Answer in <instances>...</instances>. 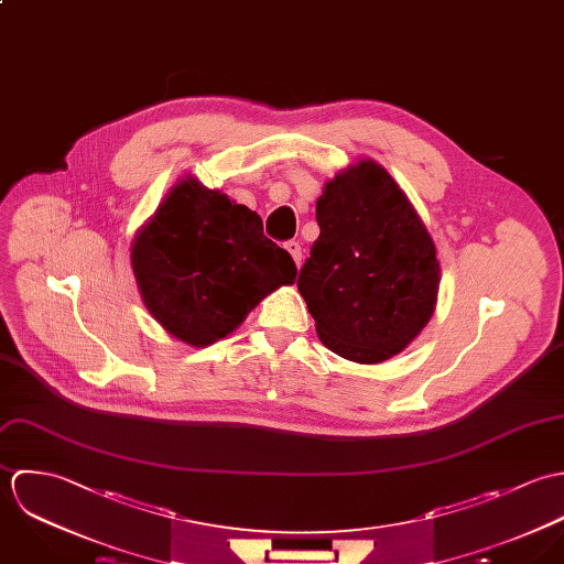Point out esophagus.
I'll return each instance as SVG.
<instances>
[{"label": "esophagus", "instance_id": "obj_1", "mask_svg": "<svg viewBox=\"0 0 564 564\" xmlns=\"http://www.w3.org/2000/svg\"><path fill=\"white\" fill-rule=\"evenodd\" d=\"M285 248H288V252L294 257L296 265H301V261H303V248H301V243H299V241H288Z\"/></svg>", "mask_w": 564, "mask_h": 564}]
</instances>
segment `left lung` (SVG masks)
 Returning <instances> with one entry per match:
<instances>
[{"instance_id":"8db88e82","label":"left lung","mask_w":564,"mask_h":564,"mask_svg":"<svg viewBox=\"0 0 564 564\" xmlns=\"http://www.w3.org/2000/svg\"><path fill=\"white\" fill-rule=\"evenodd\" d=\"M316 220L321 235L299 274V292L318 338L357 364L399 355L438 303L441 261L427 226L372 159L327 181Z\"/></svg>"}]
</instances>
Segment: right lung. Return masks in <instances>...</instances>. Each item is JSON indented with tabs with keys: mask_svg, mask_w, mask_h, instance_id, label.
<instances>
[{
	"mask_svg": "<svg viewBox=\"0 0 564 564\" xmlns=\"http://www.w3.org/2000/svg\"><path fill=\"white\" fill-rule=\"evenodd\" d=\"M130 265L150 316L196 348L232 334L270 292L296 281L294 259L263 235L261 218L192 174L137 230Z\"/></svg>",
	"mask_w": 564,
	"mask_h": 564,
	"instance_id": "1",
	"label": "right lung"
}]
</instances>
